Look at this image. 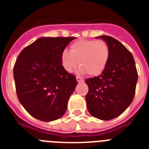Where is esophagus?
<instances>
[{"label": "esophagus", "instance_id": "34e87169", "mask_svg": "<svg viewBox=\"0 0 149 149\" xmlns=\"http://www.w3.org/2000/svg\"><path fill=\"white\" fill-rule=\"evenodd\" d=\"M76 80L78 83H81V82H84V79H82L81 77H76Z\"/></svg>", "mask_w": 149, "mask_h": 149}]
</instances>
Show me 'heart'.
I'll return each instance as SVG.
<instances>
[{
  "mask_svg": "<svg viewBox=\"0 0 149 149\" xmlns=\"http://www.w3.org/2000/svg\"><path fill=\"white\" fill-rule=\"evenodd\" d=\"M110 48L104 41L79 39L70 46V51L62 52L63 65L68 72H72L80 65V72L89 75H99L106 68L110 58Z\"/></svg>",
  "mask_w": 149,
  "mask_h": 149,
  "instance_id": "b5f03b06",
  "label": "heart"
}]
</instances>
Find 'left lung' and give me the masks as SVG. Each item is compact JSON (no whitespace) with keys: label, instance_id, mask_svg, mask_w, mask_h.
Returning a JSON list of instances; mask_svg holds the SVG:
<instances>
[{"label":"left lung","instance_id":"1","mask_svg":"<svg viewBox=\"0 0 149 149\" xmlns=\"http://www.w3.org/2000/svg\"><path fill=\"white\" fill-rule=\"evenodd\" d=\"M95 38L108 45L110 58L99 76L85 80L89 87L86 106L95 118L107 121L120 116L130 106L138 74L132 54L120 42L109 36Z\"/></svg>","mask_w":149,"mask_h":149}]
</instances>
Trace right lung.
I'll list each match as a JSON object with an SVG mask.
<instances>
[{
    "label": "right lung",
    "instance_id": "obj_1",
    "mask_svg": "<svg viewBox=\"0 0 149 149\" xmlns=\"http://www.w3.org/2000/svg\"><path fill=\"white\" fill-rule=\"evenodd\" d=\"M72 37H42L18 55L13 69L19 102L29 114L43 122L65 114L77 82L63 66L61 54Z\"/></svg>",
    "mask_w": 149,
    "mask_h": 149
}]
</instances>
